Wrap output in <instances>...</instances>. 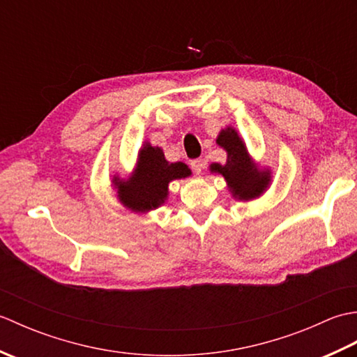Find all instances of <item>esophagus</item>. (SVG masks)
I'll use <instances>...</instances> for the list:
<instances>
[{
	"label": "esophagus",
	"mask_w": 357,
	"mask_h": 357,
	"mask_svg": "<svg viewBox=\"0 0 357 357\" xmlns=\"http://www.w3.org/2000/svg\"><path fill=\"white\" fill-rule=\"evenodd\" d=\"M190 165H192L193 172L199 174V173H202V170H204V165H206V164H204L202 159H193Z\"/></svg>",
	"instance_id": "1"
}]
</instances>
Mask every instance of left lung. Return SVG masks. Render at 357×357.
<instances>
[{"mask_svg":"<svg viewBox=\"0 0 357 357\" xmlns=\"http://www.w3.org/2000/svg\"><path fill=\"white\" fill-rule=\"evenodd\" d=\"M216 144L225 150L227 159L224 164H210V173L224 176L234 199L248 202L261 198L271 184V169L255 161L248 153L245 141L231 126L221 128Z\"/></svg>","mask_w":357,"mask_h":357,"instance_id":"1","label":"left lung"}]
</instances>
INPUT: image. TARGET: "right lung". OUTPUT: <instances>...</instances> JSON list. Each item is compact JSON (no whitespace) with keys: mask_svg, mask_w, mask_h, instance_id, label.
<instances>
[{"mask_svg":"<svg viewBox=\"0 0 357 357\" xmlns=\"http://www.w3.org/2000/svg\"><path fill=\"white\" fill-rule=\"evenodd\" d=\"M188 176H192V170L187 164L167 161L161 147L146 141L138 151L132 173L127 178L113 174L112 187L121 206L132 213L146 215L169 199L172 181Z\"/></svg>","mask_w":357,"mask_h":357,"instance_id":"obj_1","label":"right lung"}]
</instances>
